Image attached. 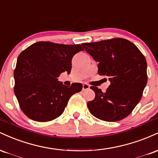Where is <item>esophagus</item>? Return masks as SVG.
Instances as JSON below:
<instances>
[{
    "instance_id": "esophagus-1",
    "label": "esophagus",
    "mask_w": 158,
    "mask_h": 158,
    "mask_svg": "<svg viewBox=\"0 0 158 158\" xmlns=\"http://www.w3.org/2000/svg\"><path fill=\"white\" fill-rule=\"evenodd\" d=\"M90 88V86L88 85V84H83L82 85V90H88Z\"/></svg>"
}]
</instances>
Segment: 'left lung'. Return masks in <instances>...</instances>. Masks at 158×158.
I'll list each match as a JSON object with an SVG mask.
<instances>
[{
    "mask_svg": "<svg viewBox=\"0 0 158 158\" xmlns=\"http://www.w3.org/2000/svg\"><path fill=\"white\" fill-rule=\"evenodd\" d=\"M98 64V73L106 76L110 85L106 92L91 86L94 100L88 102L97 118L116 122L126 118L138 104L147 83V63L135 44L124 39H113L81 44Z\"/></svg>",
    "mask_w": 158,
    "mask_h": 158,
    "instance_id": "8db88e82",
    "label": "left lung"
}]
</instances>
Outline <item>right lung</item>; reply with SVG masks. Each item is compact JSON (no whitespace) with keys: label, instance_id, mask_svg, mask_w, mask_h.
Masks as SVG:
<instances>
[{"label":"right lung","instance_id":"obj_1","mask_svg":"<svg viewBox=\"0 0 158 158\" xmlns=\"http://www.w3.org/2000/svg\"><path fill=\"white\" fill-rule=\"evenodd\" d=\"M82 50L79 44L39 41L21 52L14 70V92L29 118L37 122L57 118L70 97L81 91V83L68 87L58 81V77L63 72L70 73L72 58Z\"/></svg>","mask_w":158,"mask_h":158}]
</instances>
